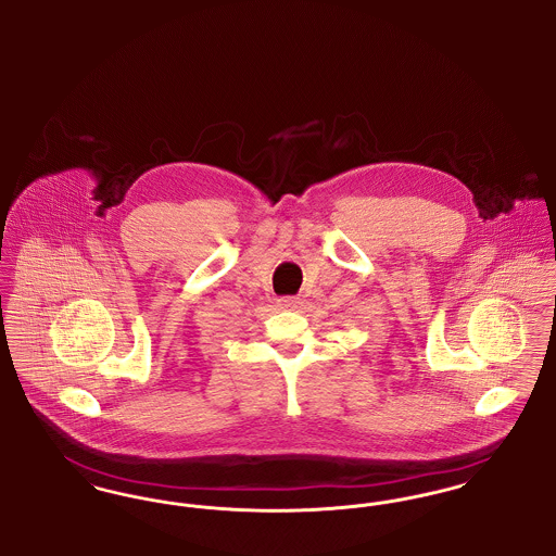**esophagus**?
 Returning <instances> with one entry per match:
<instances>
[{
    "mask_svg": "<svg viewBox=\"0 0 556 556\" xmlns=\"http://www.w3.org/2000/svg\"><path fill=\"white\" fill-rule=\"evenodd\" d=\"M300 304H302L300 298H279V308L283 311H295L300 308Z\"/></svg>",
    "mask_w": 556,
    "mask_h": 556,
    "instance_id": "1",
    "label": "esophagus"
}]
</instances>
